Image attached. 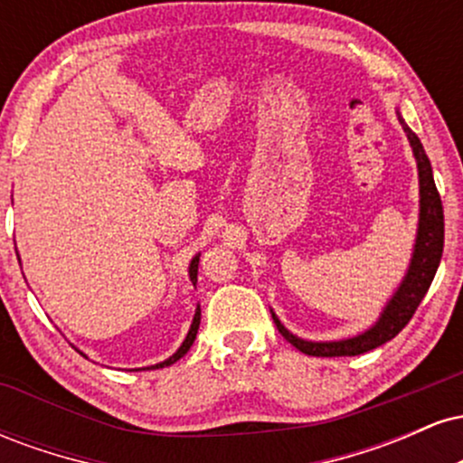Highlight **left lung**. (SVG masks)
<instances>
[{
  "label": "left lung",
  "mask_w": 463,
  "mask_h": 463,
  "mask_svg": "<svg viewBox=\"0 0 463 463\" xmlns=\"http://www.w3.org/2000/svg\"><path fill=\"white\" fill-rule=\"evenodd\" d=\"M398 113V121H401L402 130H405L409 146H411L413 158L418 165V187H420V211H418V231L416 241H413V252L409 259V268L405 276H402L401 285L387 300V305L376 317V322L364 333L353 335L346 339H333V342H311V339H302L294 335L285 324L279 320V316L272 311L274 324L279 333L283 335L287 342L300 353L311 354V357H354V354H364L372 348L383 346L385 342L394 339L398 333L405 328V324L411 320L416 313L418 305L422 302L424 294L433 283V276L439 268V259H442L444 250V211L442 200H439L438 187L433 180L431 161H429L427 152H424L422 143H420L418 135L413 132L402 119L401 110Z\"/></svg>",
  "instance_id": "1"
}]
</instances>
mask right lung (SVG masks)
I'll return each instance as SVG.
<instances>
[{
	"mask_svg": "<svg viewBox=\"0 0 463 463\" xmlns=\"http://www.w3.org/2000/svg\"><path fill=\"white\" fill-rule=\"evenodd\" d=\"M17 259H19V252H17ZM19 263H21V259H19ZM198 263H200V252L195 254L194 259H191V263H189V280L191 283H194V287H195V283H198ZM200 305L195 307V313H194V322H191V326H189V333H187V337H184V342L180 344V348L176 350V353L172 354V357H167L165 361H161V364H154V365H150V368H137V370H158V368H165V365H172V364H176V361L180 359V357H184V354H187V350L194 346V342H195V335H198V328H200ZM80 354H82V357H87V354L82 353V350H78Z\"/></svg>",
	"mask_w": 463,
	"mask_h": 463,
	"instance_id": "add662e5",
	"label": "right lung"
}]
</instances>
